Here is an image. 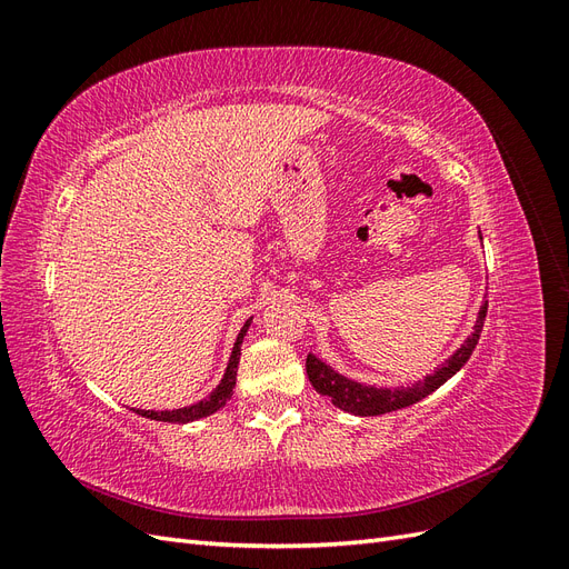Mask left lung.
Listing matches in <instances>:
<instances>
[{
	"mask_svg": "<svg viewBox=\"0 0 569 569\" xmlns=\"http://www.w3.org/2000/svg\"><path fill=\"white\" fill-rule=\"evenodd\" d=\"M479 239H481V232H479ZM485 318H487V299L479 306V313L472 325L470 337L465 339L449 358H443L432 372L425 375L418 382L399 385V387L363 385V382L351 380V377H347V375H341L330 363L320 360L316 353H308V358H306L308 380H311V385L318 393L327 396V399H330L337 408L353 412V416H360V418L385 416V412L408 408L412 403L422 401L425 396L437 391L443 382H449L451 377L465 363H468V358L472 356L477 341H479L481 327H485Z\"/></svg>",
	"mask_w": 569,
	"mask_h": 569,
	"instance_id": "obj_1",
	"label": "left lung"
}]
</instances>
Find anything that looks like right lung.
Instances as JSON below:
<instances>
[{"mask_svg": "<svg viewBox=\"0 0 569 569\" xmlns=\"http://www.w3.org/2000/svg\"><path fill=\"white\" fill-rule=\"evenodd\" d=\"M251 320L253 318H249L242 330H239L237 341L232 347V353H230V360H228V368H226V372H222V380L218 382V387L209 396H203V399L197 401V403H189V406L173 408V410H142V408H130V410L137 412V416H142V418L157 420V422H170V425H187V422H194V420L213 416V412L226 406L228 399L232 396V389H234V382H237L239 356H242V341L249 332Z\"/></svg>", "mask_w": 569, "mask_h": 569, "instance_id": "right-lung-1", "label": "right lung"}]
</instances>
